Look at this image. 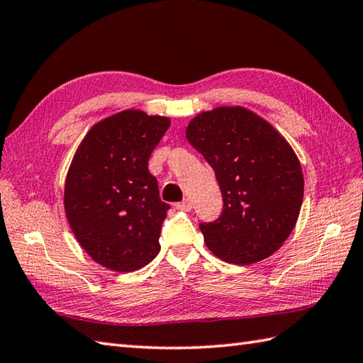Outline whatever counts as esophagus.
Here are the masks:
<instances>
[{
	"label": "esophagus",
	"mask_w": 363,
	"mask_h": 363,
	"mask_svg": "<svg viewBox=\"0 0 363 363\" xmlns=\"http://www.w3.org/2000/svg\"><path fill=\"white\" fill-rule=\"evenodd\" d=\"M176 209H177V211H186V212H189V211H191V201H190V199H184V201L176 204Z\"/></svg>",
	"instance_id": "obj_1"
}]
</instances>
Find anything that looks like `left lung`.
<instances>
[{
    "mask_svg": "<svg viewBox=\"0 0 363 363\" xmlns=\"http://www.w3.org/2000/svg\"><path fill=\"white\" fill-rule=\"evenodd\" d=\"M186 137L217 177L220 217L201 223L204 243L235 265L272 256L296 225L304 177L295 151L259 115L245 107H217L189 123Z\"/></svg>",
    "mask_w": 363,
    "mask_h": 363,
    "instance_id": "1",
    "label": "left lung"
}]
</instances>
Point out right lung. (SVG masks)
Segmentation results:
<instances>
[{
    "label": "right lung",
    "mask_w": 363,
    "mask_h": 363,
    "mask_svg": "<svg viewBox=\"0 0 363 363\" xmlns=\"http://www.w3.org/2000/svg\"><path fill=\"white\" fill-rule=\"evenodd\" d=\"M169 118L123 111L96 123L76 151L65 179L70 228L89 256L112 272H135L160 251L169 204L148 169Z\"/></svg>",
    "instance_id": "obj_1"
}]
</instances>
